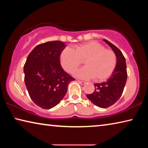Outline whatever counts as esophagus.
Instances as JSON below:
<instances>
[{"label":"esophagus","instance_id":"esophagus-1","mask_svg":"<svg viewBox=\"0 0 148 148\" xmlns=\"http://www.w3.org/2000/svg\"><path fill=\"white\" fill-rule=\"evenodd\" d=\"M77 82H78L79 84H81L82 85H84V84H86V82L81 81V80H77Z\"/></svg>","mask_w":148,"mask_h":148}]
</instances>
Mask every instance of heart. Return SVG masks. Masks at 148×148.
Returning <instances> with one entry per match:
<instances>
[{"instance_id":"b5f03b06","label":"heart","mask_w":148,"mask_h":148,"mask_svg":"<svg viewBox=\"0 0 148 148\" xmlns=\"http://www.w3.org/2000/svg\"><path fill=\"white\" fill-rule=\"evenodd\" d=\"M84 63L86 66L77 71L76 75L81 78L93 77L97 82H102L112 76L117 65V56L111 49L96 42L77 45L75 49L66 47L60 55L61 66L69 73L73 74Z\"/></svg>"}]
</instances>
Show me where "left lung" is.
Wrapping results in <instances>:
<instances>
[{
	"instance_id": "obj_1",
	"label": "left lung",
	"mask_w": 148,
	"mask_h": 148,
	"mask_svg": "<svg viewBox=\"0 0 148 148\" xmlns=\"http://www.w3.org/2000/svg\"><path fill=\"white\" fill-rule=\"evenodd\" d=\"M104 41L111 47L116 55V67L106 82L94 84V92L87 95V97L97 106L106 108L116 103L121 97L127 82V72L126 61L122 52L109 41L106 40Z\"/></svg>"
}]
</instances>
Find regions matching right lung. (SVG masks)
I'll use <instances>...</instances> for the list:
<instances>
[{"label": "right lung", "instance_id": "1", "mask_svg": "<svg viewBox=\"0 0 148 148\" xmlns=\"http://www.w3.org/2000/svg\"><path fill=\"white\" fill-rule=\"evenodd\" d=\"M66 45L50 41L38 45L29 53L24 65V81L32 101L43 109L58 104L75 79L62 68L60 55Z\"/></svg>", "mask_w": 148, "mask_h": 148}]
</instances>
